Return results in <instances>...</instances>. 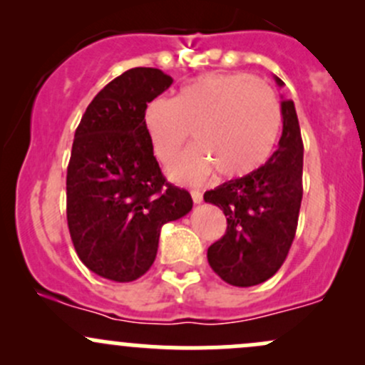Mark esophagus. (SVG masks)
Wrapping results in <instances>:
<instances>
[{
  "label": "esophagus",
  "instance_id": "1",
  "mask_svg": "<svg viewBox=\"0 0 365 365\" xmlns=\"http://www.w3.org/2000/svg\"><path fill=\"white\" fill-rule=\"evenodd\" d=\"M191 198H193L195 203H202L203 202V195L202 191L198 190H191Z\"/></svg>",
  "mask_w": 365,
  "mask_h": 365
}]
</instances>
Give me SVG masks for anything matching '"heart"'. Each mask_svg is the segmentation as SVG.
I'll return each instance as SVG.
<instances>
[{"label": "heart", "instance_id": "obj_1", "mask_svg": "<svg viewBox=\"0 0 365 365\" xmlns=\"http://www.w3.org/2000/svg\"><path fill=\"white\" fill-rule=\"evenodd\" d=\"M282 113L275 92L244 73H210L178 93L175 101L155 99L144 125L155 155L172 162L190 140L200 146L184 153L170 168L181 182H198L215 167L219 178L252 174L272 155Z\"/></svg>", "mask_w": 365, "mask_h": 365}]
</instances>
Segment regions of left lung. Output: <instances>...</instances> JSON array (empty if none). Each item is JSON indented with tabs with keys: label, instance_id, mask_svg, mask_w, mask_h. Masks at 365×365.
Instances as JSON below:
<instances>
[{
	"label": "left lung",
	"instance_id": "8db88e82",
	"mask_svg": "<svg viewBox=\"0 0 365 365\" xmlns=\"http://www.w3.org/2000/svg\"><path fill=\"white\" fill-rule=\"evenodd\" d=\"M282 118L278 150L264 165L203 195L228 222L222 238L207 250V259L235 287H252L275 275L296 235L303 200V139L292 101H282Z\"/></svg>",
	"mask_w": 365,
	"mask_h": 365
}]
</instances>
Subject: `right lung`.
<instances>
[{
    "label": "right lung",
    "instance_id": "obj_1",
    "mask_svg": "<svg viewBox=\"0 0 365 365\" xmlns=\"http://www.w3.org/2000/svg\"><path fill=\"white\" fill-rule=\"evenodd\" d=\"M155 68L128 69L93 97L74 132L66 212L81 262L99 277L132 282L151 268L160 230L193 207L160 170L144 125L148 103L172 85Z\"/></svg>",
    "mask_w": 365,
    "mask_h": 365
}]
</instances>
